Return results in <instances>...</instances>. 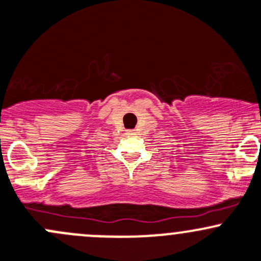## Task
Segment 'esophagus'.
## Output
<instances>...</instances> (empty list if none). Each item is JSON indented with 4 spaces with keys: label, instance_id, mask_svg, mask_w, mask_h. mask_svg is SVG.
<instances>
[{
    "label": "esophagus",
    "instance_id": "esophagus-1",
    "mask_svg": "<svg viewBox=\"0 0 261 261\" xmlns=\"http://www.w3.org/2000/svg\"><path fill=\"white\" fill-rule=\"evenodd\" d=\"M127 134H134V130H127Z\"/></svg>",
    "mask_w": 261,
    "mask_h": 261
}]
</instances>
